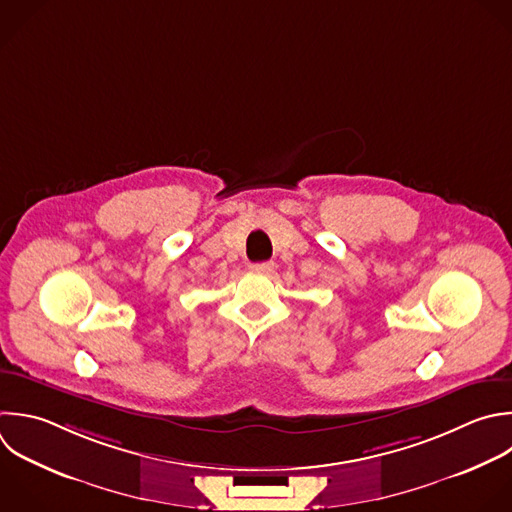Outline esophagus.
Listing matches in <instances>:
<instances>
[{
    "mask_svg": "<svg viewBox=\"0 0 512 512\" xmlns=\"http://www.w3.org/2000/svg\"><path fill=\"white\" fill-rule=\"evenodd\" d=\"M272 268H274V262H260V264H252V266H250L252 272H262V274H264V272H270Z\"/></svg>",
    "mask_w": 512,
    "mask_h": 512,
    "instance_id": "34e87169",
    "label": "esophagus"
}]
</instances>
